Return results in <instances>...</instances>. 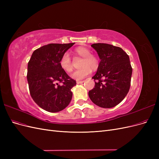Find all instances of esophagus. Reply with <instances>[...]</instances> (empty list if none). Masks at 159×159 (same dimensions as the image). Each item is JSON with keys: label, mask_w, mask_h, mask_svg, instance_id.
<instances>
[{"label": "esophagus", "mask_w": 159, "mask_h": 159, "mask_svg": "<svg viewBox=\"0 0 159 159\" xmlns=\"http://www.w3.org/2000/svg\"><path fill=\"white\" fill-rule=\"evenodd\" d=\"M76 82H77V84H83L84 82V81H79V80H78V81H76Z\"/></svg>", "instance_id": "obj_1"}]
</instances>
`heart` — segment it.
I'll use <instances>...</instances> for the list:
<instances>
[{
  "label": "heart",
  "mask_w": 159,
  "mask_h": 159,
  "mask_svg": "<svg viewBox=\"0 0 159 159\" xmlns=\"http://www.w3.org/2000/svg\"><path fill=\"white\" fill-rule=\"evenodd\" d=\"M75 55L82 57L80 67L81 68L76 70L71 77L75 80H80L85 78L91 73V69L95 71L99 66V60L97 56L91 54V51L85 47L80 46L74 50ZM60 66L61 68L67 73H71L73 71L71 59L68 52H66L61 56L60 60Z\"/></svg>",
  "instance_id": "1"
}]
</instances>
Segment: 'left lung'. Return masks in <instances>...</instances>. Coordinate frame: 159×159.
Returning <instances> with one entry per match:
<instances>
[{
	"mask_svg": "<svg viewBox=\"0 0 159 159\" xmlns=\"http://www.w3.org/2000/svg\"><path fill=\"white\" fill-rule=\"evenodd\" d=\"M91 46L101 61L92 78L95 88L89 91V97L99 107H113L126 97L131 86L133 69L129 57L120 47L103 43Z\"/></svg>",
	"mask_w": 159,
	"mask_h": 159,
	"instance_id": "8db88e82",
	"label": "left lung"
}]
</instances>
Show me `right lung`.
<instances>
[{
  "label": "right lung",
  "instance_id": "obj_1",
  "mask_svg": "<svg viewBox=\"0 0 159 159\" xmlns=\"http://www.w3.org/2000/svg\"><path fill=\"white\" fill-rule=\"evenodd\" d=\"M74 44L43 46L34 51L28 61L27 80L30 95L38 106L48 112L60 111L71 100V89L76 81L61 68L60 60Z\"/></svg>",
  "mask_w": 159,
  "mask_h": 159
}]
</instances>
